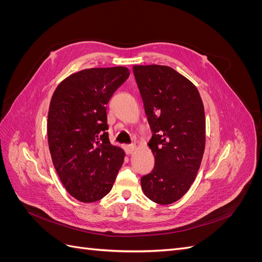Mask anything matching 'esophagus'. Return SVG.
<instances>
[{"instance_id":"1","label":"esophagus","mask_w":262,"mask_h":262,"mask_svg":"<svg viewBox=\"0 0 262 262\" xmlns=\"http://www.w3.org/2000/svg\"><path fill=\"white\" fill-rule=\"evenodd\" d=\"M134 149H136V146L134 145H124V150L128 155L132 154L134 152Z\"/></svg>"}]
</instances>
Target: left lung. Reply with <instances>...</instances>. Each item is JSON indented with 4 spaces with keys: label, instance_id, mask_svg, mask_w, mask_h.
<instances>
[{
    "label": "left lung",
    "instance_id": "obj_1",
    "mask_svg": "<svg viewBox=\"0 0 262 262\" xmlns=\"http://www.w3.org/2000/svg\"><path fill=\"white\" fill-rule=\"evenodd\" d=\"M153 136L152 172L141 178L144 194L158 204L178 201L191 187L205 146V116L201 96L187 77L167 66H134Z\"/></svg>",
    "mask_w": 262,
    "mask_h": 262
}]
</instances>
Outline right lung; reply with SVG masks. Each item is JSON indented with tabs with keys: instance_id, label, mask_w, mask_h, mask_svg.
<instances>
[{
	"instance_id": "right-lung-1",
	"label": "right lung",
	"mask_w": 262,
	"mask_h": 262,
	"mask_svg": "<svg viewBox=\"0 0 262 262\" xmlns=\"http://www.w3.org/2000/svg\"><path fill=\"white\" fill-rule=\"evenodd\" d=\"M128 68H92L64 78L49 106L47 133L52 163L67 191L90 203L112 190L123 149L108 138L107 104L129 77Z\"/></svg>"
}]
</instances>
